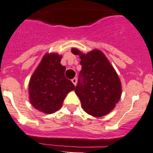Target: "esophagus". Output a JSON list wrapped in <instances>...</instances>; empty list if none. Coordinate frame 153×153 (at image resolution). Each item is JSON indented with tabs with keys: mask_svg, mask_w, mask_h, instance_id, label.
<instances>
[{
	"mask_svg": "<svg viewBox=\"0 0 153 153\" xmlns=\"http://www.w3.org/2000/svg\"><path fill=\"white\" fill-rule=\"evenodd\" d=\"M72 83L74 84V85H76V84H77V78H76L72 79Z\"/></svg>",
	"mask_w": 153,
	"mask_h": 153,
	"instance_id": "obj_1",
	"label": "esophagus"
}]
</instances>
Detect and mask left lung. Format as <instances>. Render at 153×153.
Segmentation results:
<instances>
[{
    "label": "left lung",
    "mask_w": 153,
    "mask_h": 153,
    "mask_svg": "<svg viewBox=\"0 0 153 153\" xmlns=\"http://www.w3.org/2000/svg\"><path fill=\"white\" fill-rule=\"evenodd\" d=\"M72 52L81 59V70L75 91L81 106L92 116L107 115L115 108L122 95V84L118 74L99 50L85 54L72 48Z\"/></svg>",
    "instance_id": "obj_1"
}]
</instances>
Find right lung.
<instances>
[{
  "label": "right lung",
  "mask_w": 153,
  "mask_h": 153,
  "mask_svg": "<svg viewBox=\"0 0 153 153\" xmlns=\"http://www.w3.org/2000/svg\"><path fill=\"white\" fill-rule=\"evenodd\" d=\"M61 59L59 54L46 53L30 78V102L44 113H53L60 109L67 94L75 88L65 78V67L61 65Z\"/></svg>",
  "instance_id": "obj_1"
}]
</instances>
